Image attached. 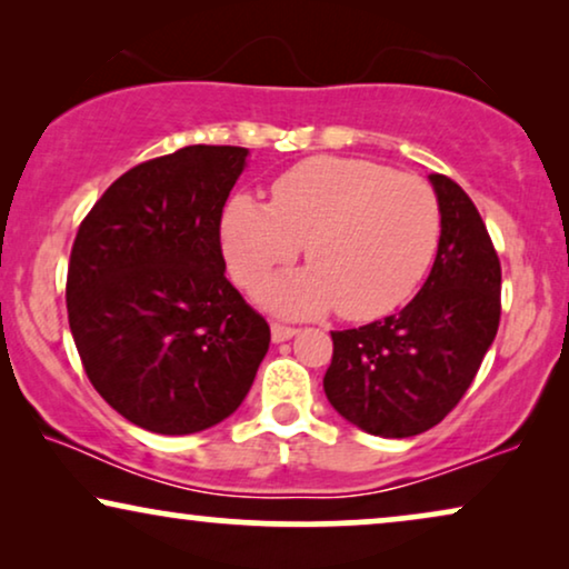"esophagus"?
Returning a JSON list of instances; mask_svg holds the SVG:
<instances>
[{
    "label": "esophagus",
    "instance_id": "esophagus-1",
    "mask_svg": "<svg viewBox=\"0 0 569 569\" xmlns=\"http://www.w3.org/2000/svg\"><path fill=\"white\" fill-rule=\"evenodd\" d=\"M298 329H292V326H284V323H271V339H274V345H282V341L292 339Z\"/></svg>",
    "mask_w": 569,
    "mask_h": 569
}]
</instances>
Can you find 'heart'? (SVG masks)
<instances>
[{"mask_svg":"<svg viewBox=\"0 0 569 569\" xmlns=\"http://www.w3.org/2000/svg\"><path fill=\"white\" fill-rule=\"evenodd\" d=\"M440 204L432 186L370 160L316 154L271 183V201L236 197L222 214L232 277L256 284L306 243L310 267L259 287L284 316L337 308L349 321L391 313L411 298L435 259Z\"/></svg>","mask_w":569,"mask_h":569,"instance_id":"obj_1","label":"heart"}]
</instances>
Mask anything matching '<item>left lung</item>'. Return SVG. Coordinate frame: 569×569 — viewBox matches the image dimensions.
<instances>
[{
    "label": "left lung",
    "instance_id": "1",
    "mask_svg": "<svg viewBox=\"0 0 569 569\" xmlns=\"http://www.w3.org/2000/svg\"><path fill=\"white\" fill-rule=\"evenodd\" d=\"M440 240L430 277L401 313L331 331L326 399L380 438H411L446 419L500 326V259L461 186L432 173Z\"/></svg>",
    "mask_w": 569,
    "mask_h": 569
}]
</instances>
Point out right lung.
<instances>
[{"mask_svg":"<svg viewBox=\"0 0 569 569\" xmlns=\"http://www.w3.org/2000/svg\"><path fill=\"white\" fill-rule=\"evenodd\" d=\"M246 147L191 144L131 168L77 230L67 313L96 391L131 425L191 435L251 391L269 323L224 277L222 207Z\"/></svg>","mask_w":569,"mask_h":569,"instance_id":"right-lung-1","label":"right lung"}]
</instances>
